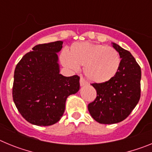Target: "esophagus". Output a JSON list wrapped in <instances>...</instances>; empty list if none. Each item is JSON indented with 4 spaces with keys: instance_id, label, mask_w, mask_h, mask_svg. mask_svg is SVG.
Masks as SVG:
<instances>
[{
    "instance_id": "esophagus-1",
    "label": "esophagus",
    "mask_w": 152,
    "mask_h": 152,
    "mask_svg": "<svg viewBox=\"0 0 152 152\" xmlns=\"http://www.w3.org/2000/svg\"><path fill=\"white\" fill-rule=\"evenodd\" d=\"M87 84H88V83L85 80H84L83 77H80V85L81 86V87H83V86H85L87 85Z\"/></svg>"
}]
</instances>
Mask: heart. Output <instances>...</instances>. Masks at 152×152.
I'll list each match as a JSON object with an SVG mask.
<instances>
[{"label":"heart","instance_id":"heart-1","mask_svg":"<svg viewBox=\"0 0 152 152\" xmlns=\"http://www.w3.org/2000/svg\"><path fill=\"white\" fill-rule=\"evenodd\" d=\"M60 59L64 66L77 70L84 65V72L94 83H104L116 76L120 65L119 53L113 47L89 42L72 44L68 53L63 52Z\"/></svg>","mask_w":152,"mask_h":152}]
</instances>
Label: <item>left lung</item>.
<instances>
[{
  "instance_id": "1",
  "label": "left lung",
  "mask_w": 152,
  "mask_h": 152,
  "mask_svg": "<svg viewBox=\"0 0 152 152\" xmlns=\"http://www.w3.org/2000/svg\"><path fill=\"white\" fill-rule=\"evenodd\" d=\"M119 54L116 76L101 84H92L96 91L94 101L88 104L93 119L101 124H114L129 116L140 99L141 68L129 51L112 42Z\"/></svg>"
}]
</instances>
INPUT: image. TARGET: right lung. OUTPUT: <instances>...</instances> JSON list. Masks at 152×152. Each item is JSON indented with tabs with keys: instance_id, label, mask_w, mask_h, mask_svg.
<instances>
[{
	"instance_id": "1",
	"label": "right lung",
	"mask_w": 152,
	"mask_h": 152,
	"mask_svg": "<svg viewBox=\"0 0 152 152\" xmlns=\"http://www.w3.org/2000/svg\"><path fill=\"white\" fill-rule=\"evenodd\" d=\"M62 41L34 46L14 71L13 99L23 117L31 124L51 126L60 120L68 96L80 89L77 75L59 73L58 54Z\"/></svg>"
}]
</instances>
